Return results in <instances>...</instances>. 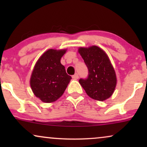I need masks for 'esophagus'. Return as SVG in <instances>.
Segmentation results:
<instances>
[{"mask_svg": "<svg viewBox=\"0 0 147 147\" xmlns=\"http://www.w3.org/2000/svg\"><path fill=\"white\" fill-rule=\"evenodd\" d=\"M78 78H79V76H78V74H74V76H72V78H73V79L75 80H78Z\"/></svg>", "mask_w": 147, "mask_h": 147, "instance_id": "esophagus-1", "label": "esophagus"}]
</instances>
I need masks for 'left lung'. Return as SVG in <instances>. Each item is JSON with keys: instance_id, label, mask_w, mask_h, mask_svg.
Instances as JSON below:
<instances>
[{"instance_id": "left-lung-1", "label": "left lung", "mask_w": 147, "mask_h": 147, "mask_svg": "<svg viewBox=\"0 0 147 147\" xmlns=\"http://www.w3.org/2000/svg\"><path fill=\"white\" fill-rule=\"evenodd\" d=\"M78 53L89 71L87 79H80V84L92 99L98 101L107 100L113 94L117 84L115 70L108 55L96 45L80 47Z\"/></svg>"}]
</instances>
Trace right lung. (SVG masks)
Masks as SVG:
<instances>
[{"label": "right lung", "mask_w": 147, "mask_h": 147, "mask_svg": "<svg viewBox=\"0 0 147 147\" xmlns=\"http://www.w3.org/2000/svg\"><path fill=\"white\" fill-rule=\"evenodd\" d=\"M67 49H49L36 62L30 78L34 95L45 103L59 99L65 92L71 77L66 73L61 59Z\"/></svg>", "instance_id": "add662e5"}]
</instances>
